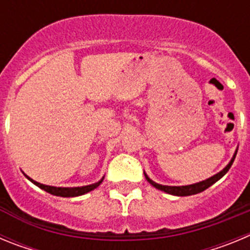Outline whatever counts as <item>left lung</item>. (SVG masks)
<instances>
[{
	"label": "left lung",
	"instance_id": "8db88e82",
	"mask_svg": "<svg viewBox=\"0 0 250 250\" xmlns=\"http://www.w3.org/2000/svg\"><path fill=\"white\" fill-rule=\"evenodd\" d=\"M237 151H238V149L235 150V152H234L233 158L230 159V161H229V164L227 165V167H225L224 169L220 170L219 173H216L215 175L210 176V178L205 179V180H203V182L195 183V184L182 185V187H169V185L158 184V183H155V182H154V180H151V179H150L149 176L146 175V173H145V171H144V175H145V178H146L147 182H149L150 184H151L154 188L159 189V190L165 191V193L171 194V195H176V196L194 195V194H198V193H202V191H204L205 189H208V188H209V187H211V185H213L214 183L218 182L219 179H222L223 176L225 175V174L228 173V170L230 169L231 164H233L234 159H235V156H237Z\"/></svg>",
	"mask_w": 250,
	"mask_h": 250
}]
</instances>
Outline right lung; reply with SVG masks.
Returning a JSON list of instances; mask_svg holds the SVG:
<instances>
[{
	"label": "right lung",
	"instance_id": "obj_1",
	"mask_svg": "<svg viewBox=\"0 0 250 250\" xmlns=\"http://www.w3.org/2000/svg\"><path fill=\"white\" fill-rule=\"evenodd\" d=\"M26 178L30 180L31 183H34L36 187H39L40 189H42V190L47 191V193L52 194V195H56V196H62V198H74V196H80L83 195V194L89 193V191L94 190L99 185L103 183L104 178L100 179L98 183H94V184H90V185H85V187H75V188H61V187H51V185H45V184H41L39 182H35L34 179H31L30 176H27L26 174H23Z\"/></svg>",
	"mask_w": 250,
	"mask_h": 250
}]
</instances>
